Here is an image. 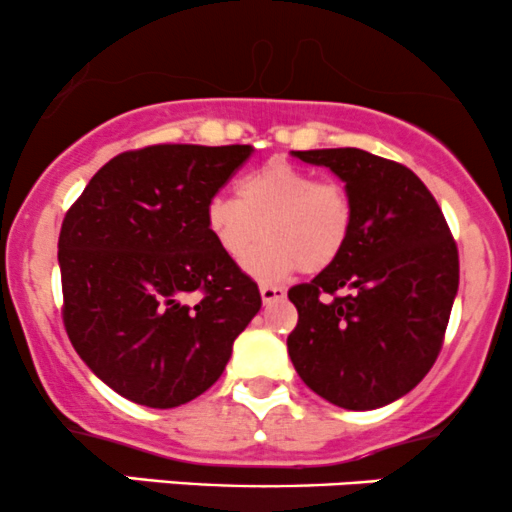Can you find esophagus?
I'll return each instance as SVG.
<instances>
[{"label":"esophagus","mask_w":512,"mask_h":512,"mask_svg":"<svg viewBox=\"0 0 512 512\" xmlns=\"http://www.w3.org/2000/svg\"><path fill=\"white\" fill-rule=\"evenodd\" d=\"M260 293H262L264 303H274V301H281V298L286 296V289H281V286H272V284H262Z\"/></svg>","instance_id":"34e87169"}]
</instances>
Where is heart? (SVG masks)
I'll list each match as a JSON object with an SVG mask.
<instances>
[{
  "label": "heart",
  "mask_w": 512,
  "mask_h": 512,
  "mask_svg": "<svg viewBox=\"0 0 512 512\" xmlns=\"http://www.w3.org/2000/svg\"><path fill=\"white\" fill-rule=\"evenodd\" d=\"M236 195L211 197L204 221L231 262H243L257 239L268 238L245 262L257 279H281L296 269L317 274L349 243L354 204L346 187L317 180L296 163H264L240 178Z\"/></svg>",
  "instance_id": "b5f03b06"
}]
</instances>
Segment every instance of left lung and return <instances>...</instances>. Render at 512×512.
Masks as SVG:
<instances>
[{
	"label": "left lung",
	"mask_w": 512,
	"mask_h": 512,
	"mask_svg": "<svg viewBox=\"0 0 512 512\" xmlns=\"http://www.w3.org/2000/svg\"><path fill=\"white\" fill-rule=\"evenodd\" d=\"M346 182L354 226L339 260L289 289L293 368L344 409H378L424 380L443 349L460 255L436 197L402 163L363 149L293 151Z\"/></svg>",
	"instance_id": "obj_1"
}]
</instances>
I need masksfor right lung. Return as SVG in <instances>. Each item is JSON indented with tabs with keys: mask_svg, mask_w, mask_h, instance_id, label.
Returning <instances> with one entry per match:
<instances>
[{
	"mask_svg": "<svg viewBox=\"0 0 512 512\" xmlns=\"http://www.w3.org/2000/svg\"><path fill=\"white\" fill-rule=\"evenodd\" d=\"M250 146L154 144L110 158L64 214L62 320L117 395L154 409L221 378L260 310L255 281L211 238L204 209Z\"/></svg>",
	"mask_w": 512,
	"mask_h": 512,
	"instance_id": "right-lung-1",
	"label": "right lung"
}]
</instances>
